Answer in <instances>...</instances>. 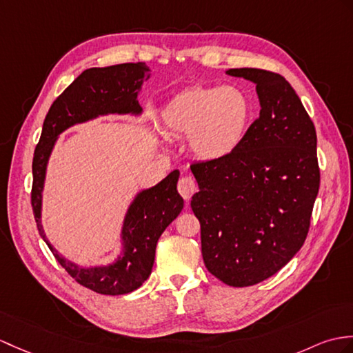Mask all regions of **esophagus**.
Wrapping results in <instances>:
<instances>
[{"instance_id":"34e87169","label":"esophagus","mask_w":353,"mask_h":353,"mask_svg":"<svg viewBox=\"0 0 353 353\" xmlns=\"http://www.w3.org/2000/svg\"><path fill=\"white\" fill-rule=\"evenodd\" d=\"M177 191L179 194L183 196L185 201H190L191 196L194 195V192L196 191V183L195 180L191 176H185L179 180L177 183Z\"/></svg>"}]
</instances>
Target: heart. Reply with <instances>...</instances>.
<instances>
[{"label":"heart","mask_w":353,"mask_h":353,"mask_svg":"<svg viewBox=\"0 0 353 353\" xmlns=\"http://www.w3.org/2000/svg\"><path fill=\"white\" fill-rule=\"evenodd\" d=\"M251 119L248 96L233 85L185 88L161 112L163 130L173 137H188L191 152L203 161L233 153L247 135Z\"/></svg>","instance_id":"b5f03b06"}]
</instances>
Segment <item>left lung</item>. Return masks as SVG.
Segmentation results:
<instances>
[{
    "mask_svg": "<svg viewBox=\"0 0 353 353\" xmlns=\"http://www.w3.org/2000/svg\"><path fill=\"white\" fill-rule=\"evenodd\" d=\"M227 75L256 84L260 116L228 157L196 162L191 208L218 280L247 288L276 274L305 242L321 185L313 121L292 85L263 69Z\"/></svg>",
    "mask_w": 353,
    "mask_h": 353,
    "instance_id": "obj_1",
    "label": "left lung"
}]
</instances>
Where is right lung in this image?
<instances>
[{
	"instance_id": "1",
	"label": "right lung",
	"mask_w": 353,
	"mask_h": 353,
	"mask_svg": "<svg viewBox=\"0 0 353 353\" xmlns=\"http://www.w3.org/2000/svg\"><path fill=\"white\" fill-rule=\"evenodd\" d=\"M149 70L145 63L84 70L49 108L32 158L31 206L37 230L68 274L81 285L101 294L116 296L134 292L152 274L158 239L183 209V199L177 192L179 170L171 171L158 185L138 192L130 203L121 228L123 251L114 263L79 268L61 257L43 232L40 218L46 167L57 138L68 128L106 114H141L137 97L143 81L150 77Z\"/></svg>"
}]
</instances>
